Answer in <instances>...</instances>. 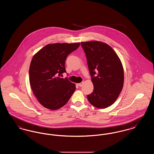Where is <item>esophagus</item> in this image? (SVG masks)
Wrapping results in <instances>:
<instances>
[{"label": "esophagus", "mask_w": 154, "mask_h": 154, "mask_svg": "<svg viewBox=\"0 0 154 154\" xmlns=\"http://www.w3.org/2000/svg\"><path fill=\"white\" fill-rule=\"evenodd\" d=\"M83 84H84V82H81V83H79V84H77V85H78L79 87H82V86L83 85Z\"/></svg>", "instance_id": "obj_1"}]
</instances>
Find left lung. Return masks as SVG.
<instances>
[{
    "instance_id": "8db88e82",
    "label": "left lung",
    "mask_w": 154,
    "mask_h": 154,
    "mask_svg": "<svg viewBox=\"0 0 154 154\" xmlns=\"http://www.w3.org/2000/svg\"><path fill=\"white\" fill-rule=\"evenodd\" d=\"M81 45L94 86L93 92L87 95L88 101L97 108H106L116 101L123 88L124 73L121 60L104 43L92 41Z\"/></svg>"
}]
</instances>
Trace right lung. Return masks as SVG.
<instances>
[{
  "instance_id": "obj_1",
  "label": "right lung",
  "mask_w": 154,
  "mask_h": 154,
  "mask_svg": "<svg viewBox=\"0 0 154 154\" xmlns=\"http://www.w3.org/2000/svg\"><path fill=\"white\" fill-rule=\"evenodd\" d=\"M80 43H55L46 45L33 56L30 65L29 82L33 92L44 107L55 110L65 105L75 85L60 78L66 73L67 56Z\"/></svg>"
}]
</instances>
